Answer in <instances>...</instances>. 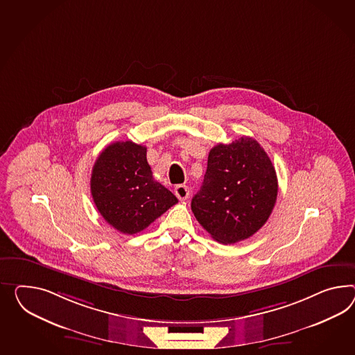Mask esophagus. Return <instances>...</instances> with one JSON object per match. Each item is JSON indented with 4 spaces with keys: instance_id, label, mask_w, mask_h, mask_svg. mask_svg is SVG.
<instances>
[{
    "instance_id": "34e87169",
    "label": "esophagus",
    "mask_w": 355,
    "mask_h": 355,
    "mask_svg": "<svg viewBox=\"0 0 355 355\" xmlns=\"http://www.w3.org/2000/svg\"><path fill=\"white\" fill-rule=\"evenodd\" d=\"M173 193H175V196L180 200H188V197H189V188H188L187 185L180 184V185H176V187H175Z\"/></svg>"
}]
</instances>
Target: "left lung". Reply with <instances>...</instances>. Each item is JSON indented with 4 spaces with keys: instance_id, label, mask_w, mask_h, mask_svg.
Instances as JSON below:
<instances>
[{
    "instance_id": "8db88e82",
    "label": "left lung",
    "mask_w": 355,
    "mask_h": 355,
    "mask_svg": "<svg viewBox=\"0 0 355 355\" xmlns=\"http://www.w3.org/2000/svg\"><path fill=\"white\" fill-rule=\"evenodd\" d=\"M277 194L278 180L270 158L254 139L242 137L209 150L191 211L215 241L233 245L263 227Z\"/></svg>"
}]
</instances>
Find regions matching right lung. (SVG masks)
<instances>
[{
    "label": "right lung",
    "instance_id": "right-lung-1",
    "mask_svg": "<svg viewBox=\"0 0 355 355\" xmlns=\"http://www.w3.org/2000/svg\"><path fill=\"white\" fill-rule=\"evenodd\" d=\"M92 196L104 220L123 234L149 227L178 198L155 182L146 146L117 141L107 146L92 167Z\"/></svg>",
    "mask_w": 355,
    "mask_h": 355
}]
</instances>
